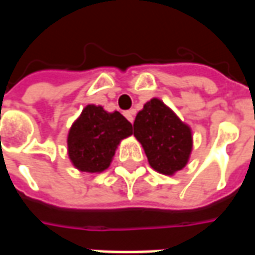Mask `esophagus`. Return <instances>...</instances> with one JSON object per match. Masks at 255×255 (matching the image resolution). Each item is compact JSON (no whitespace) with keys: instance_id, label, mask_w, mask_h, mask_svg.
<instances>
[{"instance_id":"esophagus-1","label":"esophagus","mask_w":255,"mask_h":255,"mask_svg":"<svg viewBox=\"0 0 255 255\" xmlns=\"http://www.w3.org/2000/svg\"><path fill=\"white\" fill-rule=\"evenodd\" d=\"M124 116L127 117V120L129 123H132L133 122V111H127V112H124Z\"/></svg>"}]
</instances>
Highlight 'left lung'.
Returning <instances> with one entry per match:
<instances>
[{
	"label": "left lung",
	"mask_w": 255,
	"mask_h": 255,
	"mask_svg": "<svg viewBox=\"0 0 255 255\" xmlns=\"http://www.w3.org/2000/svg\"><path fill=\"white\" fill-rule=\"evenodd\" d=\"M133 135L154 171L171 176L187 165L192 150L191 128L158 98L146 102L136 115Z\"/></svg>",
	"instance_id": "obj_1"
}]
</instances>
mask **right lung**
Returning <instances> with one entry per match:
<instances>
[{
  "label": "right lung",
  "instance_id": "add662e5",
  "mask_svg": "<svg viewBox=\"0 0 255 255\" xmlns=\"http://www.w3.org/2000/svg\"><path fill=\"white\" fill-rule=\"evenodd\" d=\"M132 135V124L120 112L87 105L68 132V155L82 172L100 173L109 168L123 139Z\"/></svg>",
  "mask_w": 255,
  "mask_h": 255
}]
</instances>
